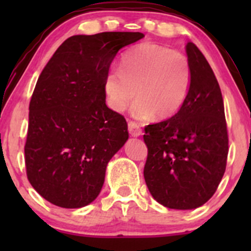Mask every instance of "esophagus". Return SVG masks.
<instances>
[{
  "label": "esophagus",
  "instance_id": "obj_1",
  "mask_svg": "<svg viewBox=\"0 0 251 251\" xmlns=\"http://www.w3.org/2000/svg\"><path fill=\"white\" fill-rule=\"evenodd\" d=\"M128 132L132 137H138V136L142 135V128L140 127V125H137L133 121H130L128 123Z\"/></svg>",
  "mask_w": 251,
  "mask_h": 251
}]
</instances>
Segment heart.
I'll return each mask as SVG.
<instances>
[{
  "label": "heart",
  "mask_w": 251,
  "mask_h": 251,
  "mask_svg": "<svg viewBox=\"0 0 251 251\" xmlns=\"http://www.w3.org/2000/svg\"><path fill=\"white\" fill-rule=\"evenodd\" d=\"M192 73L183 54L160 45L144 42L123 54L120 70L111 69L104 78L108 105L124 111L137 92L131 108L137 119L156 114L166 119L184 104L191 90Z\"/></svg>",
  "instance_id": "b5f03b06"
}]
</instances>
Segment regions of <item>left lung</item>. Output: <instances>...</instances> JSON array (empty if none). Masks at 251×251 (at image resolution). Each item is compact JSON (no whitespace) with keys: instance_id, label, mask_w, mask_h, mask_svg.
I'll list each match as a JSON object with an SVG mask.
<instances>
[{"instance_id":"left-lung-1","label":"left lung","mask_w":251,"mask_h":251,"mask_svg":"<svg viewBox=\"0 0 251 251\" xmlns=\"http://www.w3.org/2000/svg\"><path fill=\"white\" fill-rule=\"evenodd\" d=\"M186 52L192 73L186 102L173 118L146 126L143 135L147 187L159 204L177 210L197 209L214 196L228 154L219 82L193 42Z\"/></svg>"}]
</instances>
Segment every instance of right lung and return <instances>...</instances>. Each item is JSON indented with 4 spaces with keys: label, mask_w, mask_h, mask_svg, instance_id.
Segmentation results:
<instances>
[{
    "label": "right lung",
    "mask_w": 251,
    "mask_h": 251,
    "mask_svg": "<svg viewBox=\"0 0 251 251\" xmlns=\"http://www.w3.org/2000/svg\"><path fill=\"white\" fill-rule=\"evenodd\" d=\"M142 32L75 35L42 70L29 105L27 179L50 203L91 204L114 154L128 140L125 118L105 104L104 78L116 53Z\"/></svg>",
    "instance_id": "right-lung-1"
}]
</instances>
